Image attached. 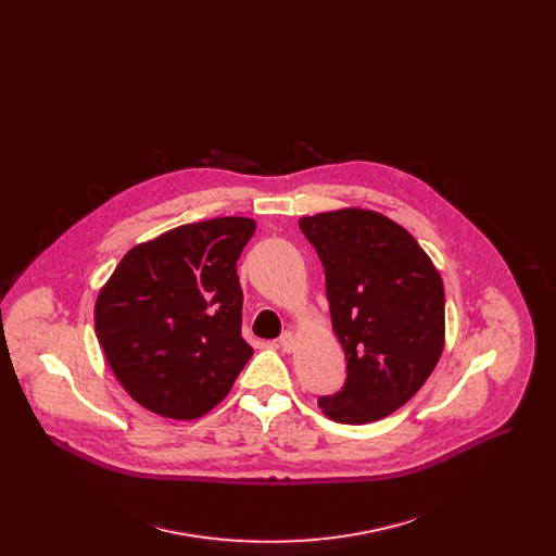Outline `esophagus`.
<instances>
[{
  "label": "esophagus",
  "instance_id": "34e87169",
  "mask_svg": "<svg viewBox=\"0 0 556 556\" xmlns=\"http://www.w3.org/2000/svg\"><path fill=\"white\" fill-rule=\"evenodd\" d=\"M279 345H281L283 352H293L295 345H298V340H295V336H293L291 331H286V333H281V338H279Z\"/></svg>",
  "mask_w": 556,
  "mask_h": 556
}]
</instances>
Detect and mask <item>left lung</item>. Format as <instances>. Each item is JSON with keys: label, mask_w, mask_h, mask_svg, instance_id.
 Segmentation results:
<instances>
[{"label": "left lung", "mask_w": 556, "mask_h": 556, "mask_svg": "<svg viewBox=\"0 0 556 556\" xmlns=\"http://www.w3.org/2000/svg\"><path fill=\"white\" fill-rule=\"evenodd\" d=\"M325 268L345 381L318 397L338 424L363 425L415 396L444 350V283L404 227L379 212L344 208L298 220Z\"/></svg>", "instance_id": "1"}]
</instances>
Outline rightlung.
Listing matches in <instances>:
<instances>
[{
	"label": "right lung",
	"mask_w": 556,
	"mask_h": 556,
	"mask_svg": "<svg viewBox=\"0 0 556 556\" xmlns=\"http://www.w3.org/2000/svg\"><path fill=\"white\" fill-rule=\"evenodd\" d=\"M256 223L220 216L135 245L96 302V336L129 396L198 419L233 388L254 350L241 338L238 258Z\"/></svg>",
	"instance_id": "obj_1"
}]
</instances>
